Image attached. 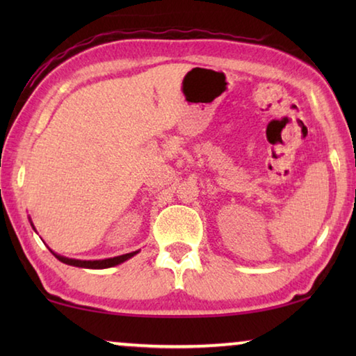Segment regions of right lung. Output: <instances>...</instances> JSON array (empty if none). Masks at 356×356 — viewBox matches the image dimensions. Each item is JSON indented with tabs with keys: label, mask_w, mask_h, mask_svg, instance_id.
Wrapping results in <instances>:
<instances>
[{
	"label": "right lung",
	"mask_w": 356,
	"mask_h": 356,
	"mask_svg": "<svg viewBox=\"0 0 356 356\" xmlns=\"http://www.w3.org/2000/svg\"><path fill=\"white\" fill-rule=\"evenodd\" d=\"M31 226H33V222H31ZM136 252L138 251L127 252V254H122V256H116V257H110V259H102V261H80V259H69V257L59 256V254H56V252H53V254H55L63 264L74 265V267H81V268H110V267H114V265H119V264H122L125 261H129V259L134 257Z\"/></svg>",
	"instance_id": "1"
}]
</instances>
